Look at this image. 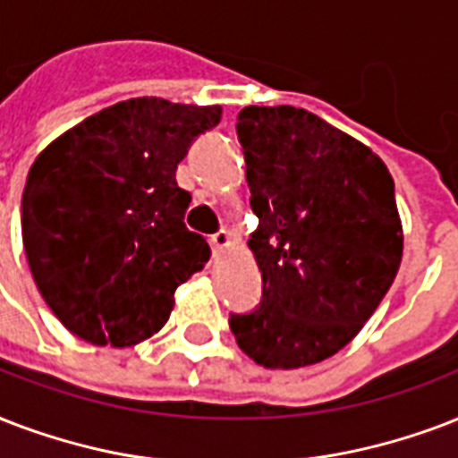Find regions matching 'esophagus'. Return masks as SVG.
Segmentation results:
<instances>
[{"instance_id":"1","label":"esophagus","mask_w":458,"mask_h":458,"mask_svg":"<svg viewBox=\"0 0 458 458\" xmlns=\"http://www.w3.org/2000/svg\"><path fill=\"white\" fill-rule=\"evenodd\" d=\"M210 243L215 250H225V248L232 246V233L226 232V229H219L217 233H212Z\"/></svg>"}]
</instances>
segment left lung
Instances as JSON below:
<instances>
[{
  "instance_id": "8db88e82",
  "label": "left lung",
  "mask_w": 458,
  "mask_h": 458,
  "mask_svg": "<svg viewBox=\"0 0 458 458\" xmlns=\"http://www.w3.org/2000/svg\"><path fill=\"white\" fill-rule=\"evenodd\" d=\"M236 133L262 301L229 327L258 365L320 363L363 329L399 272L394 181L368 145L301 107H243Z\"/></svg>"
}]
</instances>
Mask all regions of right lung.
I'll return each instance as SVG.
<instances>
[{"mask_svg":"<svg viewBox=\"0 0 458 458\" xmlns=\"http://www.w3.org/2000/svg\"><path fill=\"white\" fill-rule=\"evenodd\" d=\"M222 107L133 98L52 140L28 172L21 232L42 299L71 335L133 346L165 327L174 292L210 260L183 222L176 166Z\"/></svg>","mask_w":458,"mask_h":458,"instance_id":"obj_1","label":"right lung"}]
</instances>
